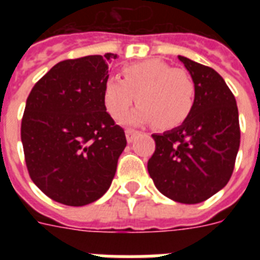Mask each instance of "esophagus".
I'll return each mask as SVG.
<instances>
[{
  "label": "esophagus",
  "instance_id": "34e87169",
  "mask_svg": "<svg viewBox=\"0 0 260 260\" xmlns=\"http://www.w3.org/2000/svg\"><path fill=\"white\" fill-rule=\"evenodd\" d=\"M138 135V131H135V129H126L125 131V138H126V142L131 143V142H134V139L135 136Z\"/></svg>",
  "mask_w": 260,
  "mask_h": 260
}]
</instances>
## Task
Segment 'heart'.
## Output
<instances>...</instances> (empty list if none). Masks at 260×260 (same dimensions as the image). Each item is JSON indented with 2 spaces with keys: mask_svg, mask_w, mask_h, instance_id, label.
<instances>
[{
  "mask_svg": "<svg viewBox=\"0 0 260 260\" xmlns=\"http://www.w3.org/2000/svg\"><path fill=\"white\" fill-rule=\"evenodd\" d=\"M196 83L185 69H174L159 59L122 67V79L109 77L104 83V105L114 120H122L138 95L140 105L131 114L135 124L155 121L171 129L189 118L196 105Z\"/></svg>",
  "mask_w": 260,
  "mask_h": 260,
  "instance_id": "heart-1",
  "label": "heart"
}]
</instances>
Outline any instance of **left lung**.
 <instances>
[{"label": "left lung", "instance_id": "obj_1", "mask_svg": "<svg viewBox=\"0 0 260 260\" xmlns=\"http://www.w3.org/2000/svg\"><path fill=\"white\" fill-rule=\"evenodd\" d=\"M196 83V105L182 125L152 135L148 173L166 197L198 204L228 183L240 146L236 100L212 67L178 56Z\"/></svg>", "mask_w": 260, "mask_h": 260}]
</instances>
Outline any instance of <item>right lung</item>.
I'll return each instance as SVG.
<instances>
[{
	"mask_svg": "<svg viewBox=\"0 0 260 260\" xmlns=\"http://www.w3.org/2000/svg\"><path fill=\"white\" fill-rule=\"evenodd\" d=\"M114 54L56 63L35 83L21 120L28 173L47 197L69 206L97 201L109 189L126 146L104 105Z\"/></svg>",
	"mask_w": 260,
	"mask_h": 260,
	"instance_id": "add662e5",
	"label": "right lung"
}]
</instances>
